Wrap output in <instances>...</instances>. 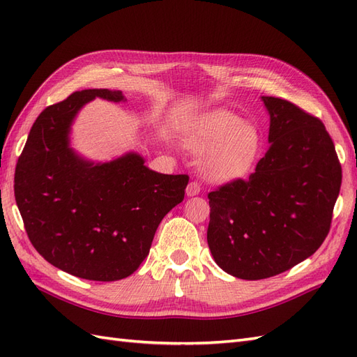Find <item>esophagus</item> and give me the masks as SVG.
Returning <instances> with one entry per match:
<instances>
[{
    "label": "esophagus",
    "instance_id": "obj_1",
    "mask_svg": "<svg viewBox=\"0 0 357 357\" xmlns=\"http://www.w3.org/2000/svg\"><path fill=\"white\" fill-rule=\"evenodd\" d=\"M199 192H201V185H199L198 181H190L189 185H188V188H186L188 197H195V195H198Z\"/></svg>",
    "mask_w": 357,
    "mask_h": 357
}]
</instances>
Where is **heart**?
Segmentation results:
<instances>
[{"instance_id": "1", "label": "heart", "mask_w": 357, "mask_h": 357, "mask_svg": "<svg viewBox=\"0 0 357 357\" xmlns=\"http://www.w3.org/2000/svg\"><path fill=\"white\" fill-rule=\"evenodd\" d=\"M185 142L193 152L204 153V172L213 181L245 177L261 153L262 138L253 125L232 112L218 109L195 119L185 131Z\"/></svg>"}]
</instances>
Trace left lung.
Returning a JSON list of instances; mask_svg holds the SVG:
<instances>
[{
    "label": "left lung",
    "mask_w": 357,
    "mask_h": 357,
    "mask_svg": "<svg viewBox=\"0 0 357 357\" xmlns=\"http://www.w3.org/2000/svg\"><path fill=\"white\" fill-rule=\"evenodd\" d=\"M262 101L271 117L265 156L248 180L208 193L211 255L243 280L282 274L317 250L329 234L342 178L319 117L275 96Z\"/></svg>",
    "instance_id": "left-lung-1"
}]
</instances>
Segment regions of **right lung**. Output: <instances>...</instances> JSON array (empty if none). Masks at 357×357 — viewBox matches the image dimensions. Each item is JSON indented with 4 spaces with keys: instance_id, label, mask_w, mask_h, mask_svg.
<instances>
[{
    "instance_id": "1",
    "label": "right lung",
    "mask_w": 357,
    "mask_h": 357,
    "mask_svg": "<svg viewBox=\"0 0 357 357\" xmlns=\"http://www.w3.org/2000/svg\"><path fill=\"white\" fill-rule=\"evenodd\" d=\"M95 96L125 100L121 91L84 89L40 113L17 159L15 197L31 244L49 264L116 282L142 265L160 220L185 198L189 176L149 169L137 153L105 164L74 153L71 123Z\"/></svg>"
}]
</instances>
